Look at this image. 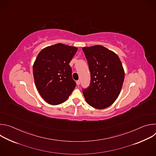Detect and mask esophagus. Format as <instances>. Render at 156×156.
Here are the masks:
<instances>
[{
	"mask_svg": "<svg viewBox=\"0 0 156 156\" xmlns=\"http://www.w3.org/2000/svg\"><path fill=\"white\" fill-rule=\"evenodd\" d=\"M76 84H77V85H80V80L76 81Z\"/></svg>",
	"mask_w": 156,
	"mask_h": 156,
	"instance_id": "34e87169",
	"label": "esophagus"
}]
</instances>
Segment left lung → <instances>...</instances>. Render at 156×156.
<instances>
[{"label": "left lung", "mask_w": 156, "mask_h": 156, "mask_svg": "<svg viewBox=\"0 0 156 156\" xmlns=\"http://www.w3.org/2000/svg\"><path fill=\"white\" fill-rule=\"evenodd\" d=\"M91 73L90 86L83 90L86 102L97 109L105 108L119 97L125 72L119 56L106 48L96 45L84 47Z\"/></svg>", "instance_id": "1"}]
</instances>
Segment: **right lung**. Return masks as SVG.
<instances>
[{
	"label": "right lung",
	"instance_id": "1",
	"mask_svg": "<svg viewBox=\"0 0 156 156\" xmlns=\"http://www.w3.org/2000/svg\"><path fill=\"white\" fill-rule=\"evenodd\" d=\"M78 48L62 43L44 48L33 64L37 90L46 102L58 105L67 100L76 87L69 65Z\"/></svg>",
	"mask_w": 156,
	"mask_h": 156
}]
</instances>
